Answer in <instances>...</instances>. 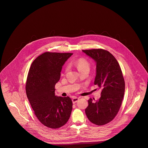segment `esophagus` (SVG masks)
Wrapping results in <instances>:
<instances>
[{"mask_svg": "<svg viewBox=\"0 0 148 148\" xmlns=\"http://www.w3.org/2000/svg\"><path fill=\"white\" fill-rule=\"evenodd\" d=\"M79 98H77V97H74L72 99V101H73V104H75L77 102V101L79 100Z\"/></svg>", "mask_w": 148, "mask_h": 148, "instance_id": "34e87169", "label": "esophagus"}]
</instances>
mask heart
<instances>
[{
	"label": "heart",
	"instance_id": "b5f03b06",
	"mask_svg": "<svg viewBox=\"0 0 148 148\" xmlns=\"http://www.w3.org/2000/svg\"><path fill=\"white\" fill-rule=\"evenodd\" d=\"M71 65L75 66L79 72L85 70H89L90 66L89 62L84 58L77 59L71 63Z\"/></svg>",
	"mask_w": 148,
	"mask_h": 148
}]
</instances>
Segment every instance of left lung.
Masks as SVG:
<instances>
[{"label": "left lung", "instance_id": "left-lung-1", "mask_svg": "<svg viewBox=\"0 0 148 148\" xmlns=\"http://www.w3.org/2000/svg\"><path fill=\"white\" fill-rule=\"evenodd\" d=\"M82 51L96 62L94 84L101 89L98 100H88L85 114L93 124L105 125L113 120L119 110L125 92L124 79L118 61L108 51L102 49Z\"/></svg>", "mask_w": 148, "mask_h": 148}]
</instances>
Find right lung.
<instances>
[{"label": "right lung", "mask_w": 148, "mask_h": 148, "mask_svg": "<svg viewBox=\"0 0 148 148\" xmlns=\"http://www.w3.org/2000/svg\"><path fill=\"white\" fill-rule=\"evenodd\" d=\"M73 53L45 52L32 64L27 77V96L36 118L44 125L57 129L70 118L73 103L69 97H57L55 85L62 66Z\"/></svg>", "instance_id": "1"}]
</instances>
